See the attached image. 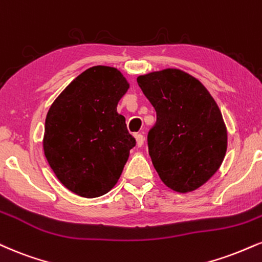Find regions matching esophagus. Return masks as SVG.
<instances>
[{"mask_svg": "<svg viewBox=\"0 0 262 262\" xmlns=\"http://www.w3.org/2000/svg\"><path fill=\"white\" fill-rule=\"evenodd\" d=\"M135 140H137V145L138 146H143L144 145V140H145V138H144V135L143 134H135Z\"/></svg>", "mask_w": 262, "mask_h": 262, "instance_id": "34e87169", "label": "esophagus"}]
</instances>
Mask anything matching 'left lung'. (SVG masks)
<instances>
[{
  "instance_id": "obj_1",
  "label": "left lung",
  "mask_w": 262,
  "mask_h": 262,
  "mask_svg": "<svg viewBox=\"0 0 262 262\" xmlns=\"http://www.w3.org/2000/svg\"><path fill=\"white\" fill-rule=\"evenodd\" d=\"M137 81L156 111L147 134L154 167L172 190H195L226 155L227 129L219 106L196 78L179 69L152 72Z\"/></svg>"
}]
</instances>
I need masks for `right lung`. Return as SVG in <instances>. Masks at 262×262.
Listing matches in <instances>:
<instances>
[{
    "mask_svg": "<svg viewBox=\"0 0 262 262\" xmlns=\"http://www.w3.org/2000/svg\"><path fill=\"white\" fill-rule=\"evenodd\" d=\"M129 84L118 69L95 66L78 75L47 112L43 152L56 177L83 198L108 193L135 146L118 101Z\"/></svg>",
    "mask_w": 262,
    "mask_h": 262,
    "instance_id": "obj_1",
    "label": "right lung"
}]
</instances>
